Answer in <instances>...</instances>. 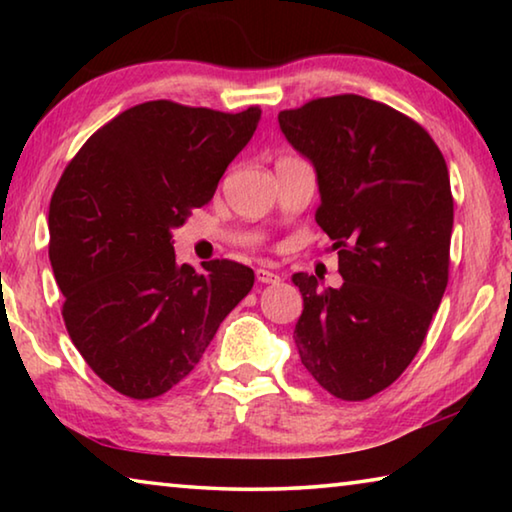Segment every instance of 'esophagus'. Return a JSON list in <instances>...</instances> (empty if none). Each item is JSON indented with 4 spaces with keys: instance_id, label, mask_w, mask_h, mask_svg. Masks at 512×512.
I'll use <instances>...</instances> for the list:
<instances>
[{
    "instance_id": "1",
    "label": "esophagus",
    "mask_w": 512,
    "mask_h": 512,
    "mask_svg": "<svg viewBox=\"0 0 512 512\" xmlns=\"http://www.w3.org/2000/svg\"><path fill=\"white\" fill-rule=\"evenodd\" d=\"M255 275H257V282H262V284L280 282V275L273 273V271H268V268H257Z\"/></svg>"
}]
</instances>
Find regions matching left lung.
<instances>
[{
	"mask_svg": "<svg viewBox=\"0 0 512 512\" xmlns=\"http://www.w3.org/2000/svg\"><path fill=\"white\" fill-rule=\"evenodd\" d=\"M316 171V221L339 250V289L293 273L305 309L293 332L325 391L368 400L418 354L443 300L454 198L443 153L386 103L339 94L277 115Z\"/></svg>",
	"mask_w": 512,
	"mask_h": 512,
	"instance_id": "left-lung-1",
	"label": "left lung"
}]
</instances>
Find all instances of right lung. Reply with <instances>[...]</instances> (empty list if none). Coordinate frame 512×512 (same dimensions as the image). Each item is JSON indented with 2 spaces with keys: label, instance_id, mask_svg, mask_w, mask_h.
<instances>
[{
  "label": "right lung",
  "instance_id": "1",
  "mask_svg": "<svg viewBox=\"0 0 512 512\" xmlns=\"http://www.w3.org/2000/svg\"><path fill=\"white\" fill-rule=\"evenodd\" d=\"M262 110L237 115L146 101L99 128L49 203V262L69 336L88 366L151 400L201 361L255 273L230 259L176 264L171 232L250 142Z\"/></svg>",
  "mask_w": 512,
  "mask_h": 512
}]
</instances>
